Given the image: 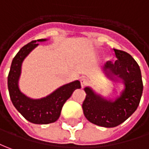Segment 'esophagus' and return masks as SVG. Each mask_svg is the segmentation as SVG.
I'll list each match as a JSON object with an SVG mask.
<instances>
[{"mask_svg": "<svg viewBox=\"0 0 149 149\" xmlns=\"http://www.w3.org/2000/svg\"><path fill=\"white\" fill-rule=\"evenodd\" d=\"M80 84H81V87H82V88H84V87H85V86L88 84V79H85V78H82V79H80Z\"/></svg>", "mask_w": 149, "mask_h": 149, "instance_id": "esophagus-1", "label": "esophagus"}]
</instances>
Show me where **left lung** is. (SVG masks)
<instances>
[{
  "label": "left lung",
  "instance_id": "1",
  "mask_svg": "<svg viewBox=\"0 0 149 149\" xmlns=\"http://www.w3.org/2000/svg\"><path fill=\"white\" fill-rule=\"evenodd\" d=\"M115 62L109 61L103 67L112 80H122L125 88L114 100H107L92 88H84L86 98L83 110L86 118L104 127H114L123 123L136 110L143 93V81L138 63L129 53L114 49Z\"/></svg>",
  "mask_w": 149,
  "mask_h": 149
}]
</instances>
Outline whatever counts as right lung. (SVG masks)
<instances>
[{"label":"right lung","mask_w":149,"mask_h":149,"mask_svg":"<svg viewBox=\"0 0 149 149\" xmlns=\"http://www.w3.org/2000/svg\"><path fill=\"white\" fill-rule=\"evenodd\" d=\"M46 40V39H41L37 42ZM38 45L36 40L28 43L14 57L8 75V89L14 106L26 119L35 124H49L59 118L65 102L71 96L74 90L81 88V85L79 80L74 81L61 86L50 95L40 99H31L24 95L18 88L22 63Z\"/></svg>","instance_id":"add662e5"}]
</instances>
